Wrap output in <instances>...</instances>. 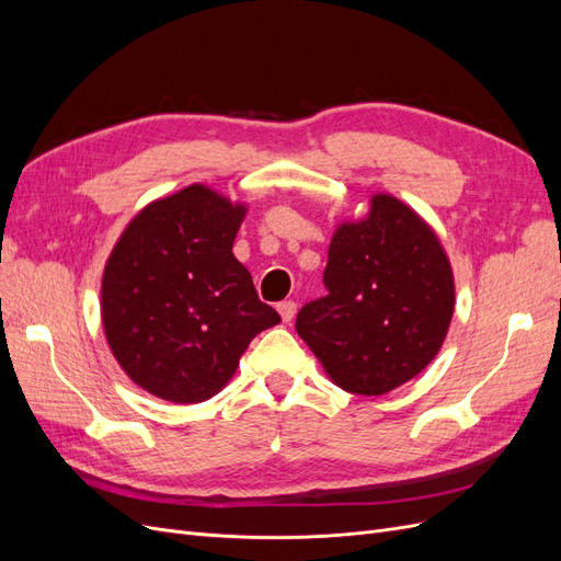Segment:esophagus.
<instances>
[{
	"mask_svg": "<svg viewBox=\"0 0 561 561\" xmlns=\"http://www.w3.org/2000/svg\"><path fill=\"white\" fill-rule=\"evenodd\" d=\"M278 313L283 318V322H290L295 318V313H297V304L295 301H280L278 304Z\"/></svg>",
	"mask_w": 561,
	"mask_h": 561,
	"instance_id": "esophagus-1",
	"label": "esophagus"
}]
</instances>
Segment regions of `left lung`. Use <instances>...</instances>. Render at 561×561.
<instances>
[{"label":"left lung","instance_id":"8db88e82","mask_svg":"<svg viewBox=\"0 0 561 561\" xmlns=\"http://www.w3.org/2000/svg\"><path fill=\"white\" fill-rule=\"evenodd\" d=\"M322 283L328 295L301 307L297 332L348 393L383 396L443 346L451 264L431 225L396 196H371L365 219L336 227Z\"/></svg>","mask_w":561,"mask_h":561}]
</instances>
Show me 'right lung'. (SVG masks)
Returning <instances> with one entry per match:
<instances>
[{"label": "right lung", "instance_id": "obj_1", "mask_svg": "<svg viewBox=\"0 0 561 561\" xmlns=\"http://www.w3.org/2000/svg\"><path fill=\"white\" fill-rule=\"evenodd\" d=\"M245 217L203 184L149 203L103 276V328L116 363L147 393L192 404L222 390L248 344L280 316L233 257Z\"/></svg>", "mask_w": 561, "mask_h": 561}]
</instances>
